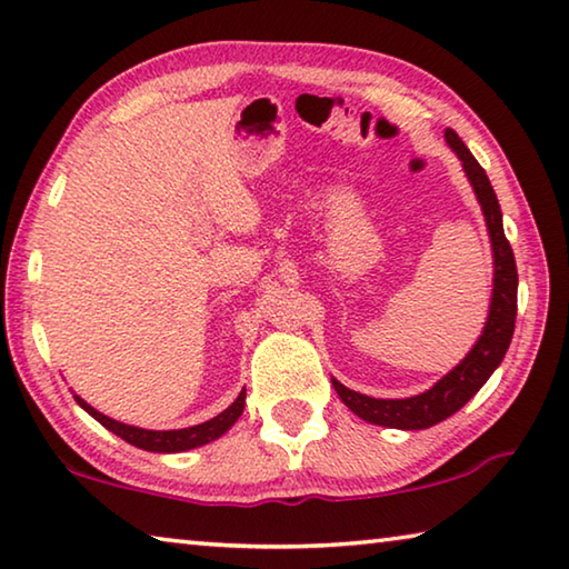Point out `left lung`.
<instances>
[{
  "instance_id": "8db88e82",
  "label": "left lung",
  "mask_w": 569,
  "mask_h": 569,
  "mask_svg": "<svg viewBox=\"0 0 569 569\" xmlns=\"http://www.w3.org/2000/svg\"><path fill=\"white\" fill-rule=\"evenodd\" d=\"M445 138L451 146V150L459 156L461 166H465L471 188L477 192L479 206L485 210L487 230H489V238H492V250H495L492 306H489V319L485 326V333L479 336V341L475 343V349L467 353V359L461 361L455 371H449L439 383H435L429 391L419 393V397L371 399L366 397V393L346 389L343 383L333 379V389L346 407H349L356 417H361L363 421L379 423V427L427 429L451 417V413L465 407V403L475 397L481 387H485V381L492 377V371L502 363L505 353L509 349V341H512V333H515L517 263H515L512 246H509V240L505 236L499 200L495 196V188L492 182H489L485 168H481L477 158L471 156L459 134L449 128L445 132Z\"/></svg>"
}]
</instances>
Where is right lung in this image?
Wrapping results in <instances>:
<instances>
[{
	"instance_id": "obj_1",
	"label": "right lung",
	"mask_w": 569,
	"mask_h": 569,
	"mask_svg": "<svg viewBox=\"0 0 569 569\" xmlns=\"http://www.w3.org/2000/svg\"><path fill=\"white\" fill-rule=\"evenodd\" d=\"M74 399L84 411L90 413L92 419H98L104 429H110L112 435H118L120 439L128 441V445L140 447L146 451H162V455H168V451H186V449L203 447V445H208V441H213L220 435H226V431L238 421L240 413H243L246 389L240 391L238 399L230 403L223 413H218V417H213L210 421H203V423H196V427L172 429V431H150V429L128 427V423H120L110 417H104V413H100V411H94L90 403H84L80 397H74Z\"/></svg>"
}]
</instances>
